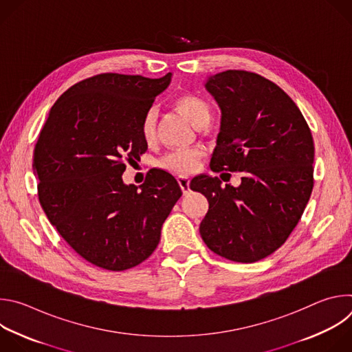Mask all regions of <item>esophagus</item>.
<instances>
[{
  "label": "esophagus",
  "mask_w": 352,
  "mask_h": 352,
  "mask_svg": "<svg viewBox=\"0 0 352 352\" xmlns=\"http://www.w3.org/2000/svg\"><path fill=\"white\" fill-rule=\"evenodd\" d=\"M177 179H178V184H179L184 195H186L189 192V178L186 175H178Z\"/></svg>",
  "instance_id": "34e87169"
}]
</instances>
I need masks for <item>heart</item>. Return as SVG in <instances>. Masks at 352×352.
Wrapping results in <instances>:
<instances>
[{
    "label": "heart",
    "instance_id": "b5f03b06",
    "mask_svg": "<svg viewBox=\"0 0 352 352\" xmlns=\"http://www.w3.org/2000/svg\"><path fill=\"white\" fill-rule=\"evenodd\" d=\"M177 110L185 116L192 125L199 128L200 125L208 124L212 116L210 104L206 102L204 97H200L197 94H181L175 98L174 102ZM140 133L146 142H150L155 139L156 133V116L153 111H147L140 122ZM199 152L195 148L189 150H179V152H173L167 155L160 166L166 170L178 173V174H188L195 170L197 159H199Z\"/></svg>",
    "mask_w": 352,
    "mask_h": 352
}]
</instances>
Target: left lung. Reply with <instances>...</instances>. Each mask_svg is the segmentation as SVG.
<instances>
[{
    "label": "left lung",
    "mask_w": 352,
    "mask_h": 352,
    "mask_svg": "<svg viewBox=\"0 0 352 352\" xmlns=\"http://www.w3.org/2000/svg\"><path fill=\"white\" fill-rule=\"evenodd\" d=\"M205 87L221 110L210 168L239 171L242 178L236 188L206 174L190 181V189L209 202L199 232L214 254L258 262L287 241L307 208L314 188L312 133L291 97L258 74L224 71Z\"/></svg>",
    "instance_id": "1"
}]
</instances>
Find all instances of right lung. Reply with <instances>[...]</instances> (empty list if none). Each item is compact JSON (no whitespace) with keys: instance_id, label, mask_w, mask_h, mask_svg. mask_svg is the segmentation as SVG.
I'll return each instance as SVG.
<instances>
[{"instance_id":"add662e5","label":"right lung","mask_w":352,"mask_h":352,"mask_svg":"<svg viewBox=\"0 0 352 352\" xmlns=\"http://www.w3.org/2000/svg\"><path fill=\"white\" fill-rule=\"evenodd\" d=\"M171 76L80 80L54 103L38 135L33 173L40 205L75 252L97 267L122 272L146 261L182 195L164 170L150 171L139 188L122 181L125 163L147 150L140 122Z\"/></svg>"}]
</instances>
